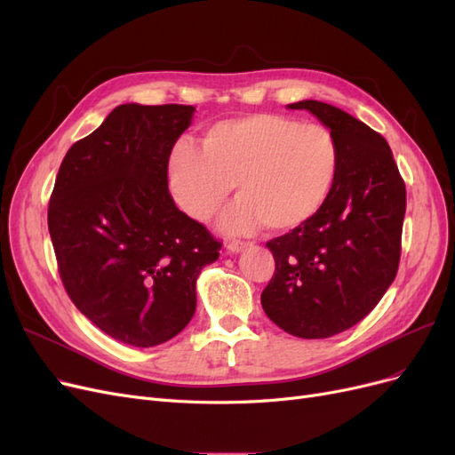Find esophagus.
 Listing matches in <instances>:
<instances>
[{
  "label": "esophagus",
  "instance_id": "esophagus-1",
  "mask_svg": "<svg viewBox=\"0 0 455 455\" xmlns=\"http://www.w3.org/2000/svg\"><path fill=\"white\" fill-rule=\"evenodd\" d=\"M249 244H251V243H246V241H228V251H229V252H241V251H244Z\"/></svg>",
  "mask_w": 455,
  "mask_h": 455
}]
</instances>
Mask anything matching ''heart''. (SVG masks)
Segmentation results:
<instances>
[{"label":"heart","instance_id":"1","mask_svg":"<svg viewBox=\"0 0 455 455\" xmlns=\"http://www.w3.org/2000/svg\"><path fill=\"white\" fill-rule=\"evenodd\" d=\"M169 188L178 206L197 222L211 220L235 184L237 201L222 218L229 233L266 224L291 231L307 224L330 199L339 174V146L323 125H304L281 114L218 121L201 149L174 144Z\"/></svg>","mask_w":455,"mask_h":455}]
</instances>
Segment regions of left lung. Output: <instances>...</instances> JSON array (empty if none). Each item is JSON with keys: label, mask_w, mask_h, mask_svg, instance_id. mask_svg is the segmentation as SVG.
I'll use <instances>...</instances> for the list:
<instances>
[{"label": "left lung", "mask_w": 455, "mask_h": 455, "mask_svg": "<svg viewBox=\"0 0 455 455\" xmlns=\"http://www.w3.org/2000/svg\"><path fill=\"white\" fill-rule=\"evenodd\" d=\"M307 109L336 136L339 174L313 220L266 243L275 273L261 307L284 332L316 339L343 332L378 306L401 261L406 186L387 140L343 109Z\"/></svg>", "instance_id": "obj_1"}]
</instances>
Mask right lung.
<instances>
[{
    "label": "right lung",
    "mask_w": 455,
    "mask_h": 455,
    "mask_svg": "<svg viewBox=\"0 0 455 455\" xmlns=\"http://www.w3.org/2000/svg\"><path fill=\"white\" fill-rule=\"evenodd\" d=\"M194 106L121 104L77 140L49 201V233L74 306L104 334L154 347L196 313V281L222 241L174 204L169 156Z\"/></svg>",
    "instance_id": "right-lung-1"
}]
</instances>
